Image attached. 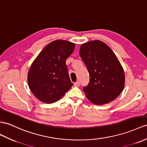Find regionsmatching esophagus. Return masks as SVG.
Listing matches in <instances>:
<instances>
[{"label":"esophagus","instance_id":"obj_1","mask_svg":"<svg viewBox=\"0 0 147 147\" xmlns=\"http://www.w3.org/2000/svg\"><path fill=\"white\" fill-rule=\"evenodd\" d=\"M74 86H76V87H79V86H80V82H78V81L75 82V83H74Z\"/></svg>","mask_w":147,"mask_h":147}]
</instances>
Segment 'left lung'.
Here are the masks:
<instances>
[{
  "label": "left lung",
  "instance_id": "8db88e82",
  "mask_svg": "<svg viewBox=\"0 0 147 147\" xmlns=\"http://www.w3.org/2000/svg\"><path fill=\"white\" fill-rule=\"evenodd\" d=\"M79 53L90 76V82L83 88L87 98L98 105L115 100L123 90L125 74L112 50L96 40L82 44Z\"/></svg>",
  "mask_w": 147,
  "mask_h": 147
}]
</instances>
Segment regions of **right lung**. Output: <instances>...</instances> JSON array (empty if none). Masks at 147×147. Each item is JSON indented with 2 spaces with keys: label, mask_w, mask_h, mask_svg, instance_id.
<instances>
[{
  "label": "right lung",
  "mask_w": 147,
  "mask_h": 147,
  "mask_svg": "<svg viewBox=\"0 0 147 147\" xmlns=\"http://www.w3.org/2000/svg\"><path fill=\"white\" fill-rule=\"evenodd\" d=\"M74 49L72 42L56 40L45 46L34 60L28 70L27 81L32 93L39 100L54 103L74 85L65 62Z\"/></svg>",
  "instance_id": "add662e5"
}]
</instances>
